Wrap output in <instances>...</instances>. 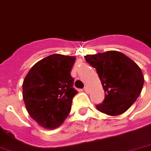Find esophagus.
<instances>
[{
	"label": "esophagus",
	"instance_id": "34e87169",
	"mask_svg": "<svg viewBox=\"0 0 151 151\" xmlns=\"http://www.w3.org/2000/svg\"><path fill=\"white\" fill-rule=\"evenodd\" d=\"M84 90H85V91H86V93H89V88H88V87H87V86L85 87V88H84Z\"/></svg>",
	"mask_w": 151,
	"mask_h": 151
}]
</instances>
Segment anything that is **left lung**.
Wrapping results in <instances>:
<instances>
[{
  "mask_svg": "<svg viewBox=\"0 0 151 151\" xmlns=\"http://www.w3.org/2000/svg\"><path fill=\"white\" fill-rule=\"evenodd\" d=\"M95 68L105 90V99L96 108L110 116L126 112L139 97L144 84L141 69L134 61L118 51H107L85 56Z\"/></svg>",
  "mask_w": 151,
  "mask_h": 151,
  "instance_id": "8db88e82",
  "label": "left lung"
}]
</instances>
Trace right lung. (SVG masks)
Listing matches in <instances>:
<instances>
[{
    "label": "right lung",
    "mask_w": 151,
    "mask_h": 151,
    "mask_svg": "<svg viewBox=\"0 0 151 151\" xmlns=\"http://www.w3.org/2000/svg\"><path fill=\"white\" fill-rule=\"evenodd\" d=\"M76 57L52 54L33 65L23 81V99L29 114L38 125L53 129L71 110L78 91L70 75Z\"/></svg>",
    "instance_id": "1"
}]
</instances>
